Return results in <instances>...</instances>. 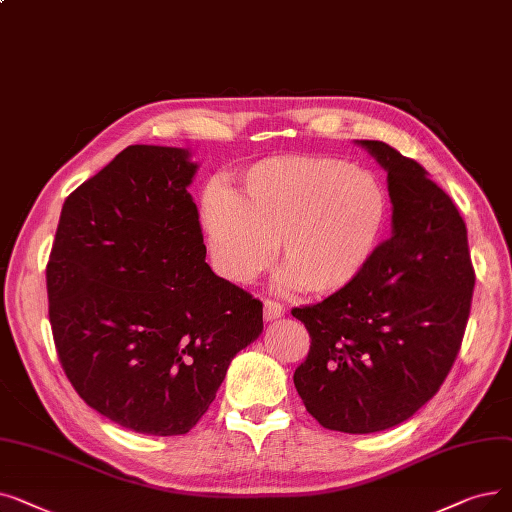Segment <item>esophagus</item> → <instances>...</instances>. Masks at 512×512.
<instances>
[{"mask_svg":"<svg viewBox=\"0 0 512 512\" xmlns=\"http://www.w3.org/2000/svg\"><path fill=\"white\" fill-rule=\"evenodd\" d=\"M284 316V307L278 303V301H265L263 303V318L272 322V320H278Z\"/></svg>","mask_w":512,"mask_h":512,"instance_id":"1","label":"esophagus"}]
</instances>
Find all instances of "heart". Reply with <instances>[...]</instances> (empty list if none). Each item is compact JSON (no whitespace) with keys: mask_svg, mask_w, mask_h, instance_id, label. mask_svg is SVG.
I'll use <instances>...</instances> for the list:
<instances>
[{"mask_svg":"<svg viewBox=\"0 0 512 512\" xmlns=\"http://www.w3.org/2000/svg\"><path fill=\"white\" fill-rule=\"evenodd\" d=\"M387 213V192L366 169L328 157H274L240 175L238 194L211 184L201 224L228 280H253L274 259L278 240L282 284L328 295L368 268Z\"/></svg>","mask_w":512,"mask_h":512,"instance_id":"b5f03b06","label":"heart"}]
</instances>
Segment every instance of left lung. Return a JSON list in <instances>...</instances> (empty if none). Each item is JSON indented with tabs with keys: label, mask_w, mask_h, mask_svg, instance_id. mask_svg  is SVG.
Returning a JSON list of instances; mask_svg holds the SVG:
<instances>
[{
	"label": "left lung",
	"mask_w": 512,
	"mask_h": 512,
	"mask_svg": "<svg viewBox=\"0 0 512 512\" xmlns=\"http://www.w3.org/2000/svg\"><path fill=\"white\" fill-rule=\"evenodd\" d=\"M387 171L391 236L362 276L295 307L311 337L295 387L324 429L376 433L408 420L446 381L471 314L466 226L425 167L379 140H355Z\"/></svg>",
	"instance_id": "left-lung-1"
}]
</instances>
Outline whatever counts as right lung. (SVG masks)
Masks as SVG:
<instances>
[{"label":"right lung","instance_id":"right-lung-1","mask_svg":"<svg viewBox=\"0 0 512 512\" xmlns=\"http://www.w3.org/2000/svg\"><path fill=\"white\" fill-rule=\"evenodd\" d=\"M186 148L127 146L62 205L46 280L60 364L83 402L146 435L209 410L263 305L215 276Z\"/></svg>","mask_w":512,"mask_h":512}]
</instances>
